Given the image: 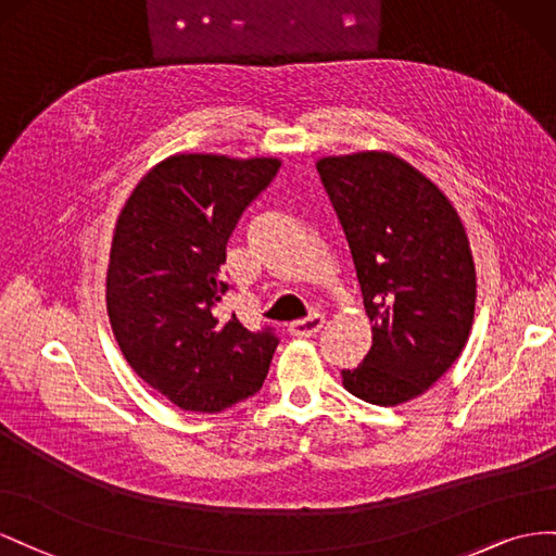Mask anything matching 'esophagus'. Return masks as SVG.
<instances>
[{
  "instance_id": "esophagus-1",
  "label": "esophagus",
  "mask_w": 556,
  "mask_h": 556,
  "mask_svg": "<svg viewBox=\"0 0 556 556\" xmlns=\"http://www.w3.org/2000/svg\"><path fill=\"white\" fill-rule=\"evenodd\" d=\"M324 324H326V316L314 312V314L305 316V319L293 321L289 326V332H291V336H295V338H312V336H316V332L324 328Z\"/></svg>"
}]
</instances>
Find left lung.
Returning <instances> with one entry per match:
<instances>
[{
	"mask_svg": "<svg viewBox=\"0 0 556 556\" xmlns=\"http://www.w3.org/2000/svg\"><path fill=\"white\" fill-rule=\"evenodd\" d=\"M356 265L372 346L342 384L372 405L417 399L462 356L478 277L462 216L442 190L389 151L316 163Z\"/></svg>",
	"mask_w": 556,
	"mask_h": 556,
	"instance_id": "obj_1",
	"label": "left lung"
}]
</instances>
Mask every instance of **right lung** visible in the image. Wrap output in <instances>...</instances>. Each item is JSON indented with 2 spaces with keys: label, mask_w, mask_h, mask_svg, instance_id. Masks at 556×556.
I'll return each instance as SVG.
<instances>
[{
  "label": "right lung",
  "mask_w": 556,
  "mask_h": 556,
  "mask_svg": "<svg viewBox=\"0 0 556 556\" xmlns=\"http://www.w3.org/2000/svg\"><path fill=\"white\" fill-rule=\"evenodd\" d=\"M277 157L177 153L144 174L116 220L106 269L111 330L130 368L188 412L226 409L256 393L277 336L232 314L226 244L249 202L279 172Z\"/></svg>",
  "instance_id": "add662e5"
}]
</instances>
